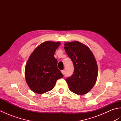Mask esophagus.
Wrapping results in <instances>:
<instances>
[{"label": "esophagus", "mask_w": 121, "mask_h": 121, "mask_svg": "<svg viewBox=\"0 0 121 121\" xmlns=\"http://www.w3.org/2000/svg\"><path fill=\"white\" fill-rule=\"evenodd\" d=\"M61 72L63 74H65V70H61Z\"/></svg>", "instance_id": "esophagus-1"}]
</instances>
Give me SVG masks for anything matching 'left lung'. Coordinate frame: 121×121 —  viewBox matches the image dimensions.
I'll return each instance as SVG.
<instances>
[{"instance_id":"8db88e82","label":"left lung","mask_w":121,"mask_h":121,"mask_svg":"<svg viewBox=\"0 0 121 121\" xmlns=\"http://www.w3.org/2000/svg\"><path fill=\"white\" fill-rule=\"evenodd\" d=\"M65 49L74 65L72 75L65 80L74 93L84 95L95 85L98 75V66L89 48L79 42L65 43Z\"/></svg>"}]
</instances>
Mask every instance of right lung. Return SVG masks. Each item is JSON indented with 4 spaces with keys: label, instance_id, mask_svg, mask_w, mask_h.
<instances>
[{
    "label": "right lung",
    "instance_id": "obj_1",
    "mask_svg": "<svg viewBox=\"0 0 121 121\" xmlns=\"http://www.w3.org/2000/svg\"><path fill=\"white\" fill-rule=\"evenodd\" d=\"M60 45L59 42L47 41L38 46L30 56L25 66V76L32 91L38 94L50 91L56 81L63 77L54 56Z\"/></svg>",
    "mask_w": 121,
    "mask_h": 121
}]
</instances>
